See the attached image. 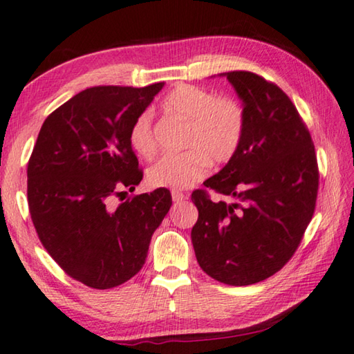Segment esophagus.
<instances>
[{
    "label": "esophagus",
    "instance_id": "obj_1",
    "mask_svg": "<svg viewBox=\"0 0 354 354\" xmlns=\"http://www.w3.org/2000/svg\"><path fill=\"white\" fill-rule=\"evenodd\" d=\"M171 198H173V201H175V203H183L184 200H187V194L179 192V190H173Z\"/></svg>",
    "mask_w": 354,
    "mask_h": 354
}]
</instances>
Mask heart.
Returning a JSON list of instances; mask_svg holds the SVG:
<instances>
[{
  "instance_id": "obj_1",
  "label": "heart",
  "mask_w": 354,
  "mask_h": 354,
  "mask_svg": "<svg viewBox=\"0 0 354 354\" xmlns=\"http://www.w3.org/2000/svg\"><path fill=\"white\" fill-rule=\"evenodd\" d=\"M168 113L189 121L181 154H167L149 167L148 183L153 187L181 190L192 187L206 176L212 164H225L236 153L244 137L245 111L239 100L216 97L209 89L178 85L162 102ZM129 143L138 156L151 157L157 149L153 115L142 111L129 131Z\"/></svg>"
}]
</instances>
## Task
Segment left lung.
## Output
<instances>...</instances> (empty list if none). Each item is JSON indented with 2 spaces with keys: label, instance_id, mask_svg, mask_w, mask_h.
Wrapping results in <instances>:
<instances>
[{
  "label": "left lung",
  "instance_id": "obj_1",
  "mask_svg": "<svg viewBox=\"0 0 354 354\" xmlns=\"http://www.w3.org/2000/svg\"><path fill=\"white\" fill-rule=\"evenodd\" d=\"M243 100L244 137L228 164L205 186L238 201L214 203L192 192L198 221L192 244L200 268L218 282L244 287L285 266L315 211V147L282 89L245 71L225 72Z\"/></svg>",
  "mask_w": 354,
  "mask_h": 354
}]
</instances>
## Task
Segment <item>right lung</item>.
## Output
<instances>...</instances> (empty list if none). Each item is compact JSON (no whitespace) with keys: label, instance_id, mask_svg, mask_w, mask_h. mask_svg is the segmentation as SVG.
<instances>
[{"label":"right lung","instance_id":"1","mask_svg":"<svg viewBox=\"0 0 354 354\" xmlns=\"http://www.w3.org/2000/svg\"><path fill=\"white\" fill-rule=\"evenodd\" d=\"M162 86L88 88L50 113L37 136L28 162L32 223L50 257L86 287L136 276L171 206L164 187L111 205L142 181L129 131Z\"/></svg>","mask_w":354,"mask_h":354}]
</instances>
